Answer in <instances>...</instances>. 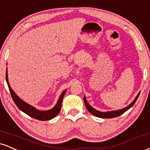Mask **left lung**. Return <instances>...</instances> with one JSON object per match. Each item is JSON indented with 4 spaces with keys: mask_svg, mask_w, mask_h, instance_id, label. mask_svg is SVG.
<instances>
[{
    "mask_svg": "<svg viewBox=\"0 0 150 150\" xmlns=\"http://www.w3.org/2000/svg\"><path fill=\"white\" fill-rule=\"evenodd\" d=\"M139 95H140V92H139V94H137V97H135V100L132 101L131 104L129 105V106H127V107L123 108V109L118 110V111H108V112H101V111H97V110L94 109V108H92V106L88 104V102H87V99H86L85 98V96L84 97V102H85V104L86 106V108H87V109L88 110L89 112L92 113V115H94V116H97V117H99V118H115V117L120 116V115L123 114V113H125V111H128L129 108H131L132 106L135 104V103L136 102V101H137Z\"/></svg>",
    "mask_w": 150,
    "mask_h": 150,
    "instance_id": "8db88e82",
    "label": "left lung"
}]
</instances>
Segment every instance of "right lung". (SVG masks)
Instances as JSON below:
<instances>
[{
	"label": "right lung",
	"mask_w": 150,
	"mask_h": 150,
	"mask_svg": "<svg viewBox=\"0 0 150 150\" xmlns=\"http://www.w3.org/2000/svg\"><path fill=\"white\" fill-rule=\"evenodd\" d=\"M6 77V82L7 84H8V88H9L10 94H11V97L13 98L15 104H16V106H18L22 111H23V112L25 113L26 114L32 117V118H35V119L39 120H49L52 119V118L56 117L58 113H59L61 108L62 101H63V97H64L65 92H66V90L63 91V93L61 94V97L59 98V99H58L57 104H56V106H55L52 109L48 110V111H38V110L36 109L35 108H34L33 106H30V104H27L25 101H22L21 99H20V98L15 94V93L13 92V89L10 87L9 82H8V73H7V71Z\"/></svg>",
	"instance_id": "obj_1"
}]
</instances>
